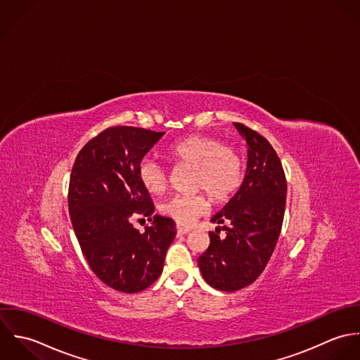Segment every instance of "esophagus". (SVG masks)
I'll use <instances>...</instances> for the list:
<instances>
[{
  "label": "esophagus",
  "mask_w": 360,
  "mask_h": 360,
  "mask_svg": "<svg viewBox=\"0 0 360 360\" xmlns=\"http://www.w3.org/2000/svg\"><path fill=\"white\" fill-rule=\"evenodd\" d=\"M176 231H178V233H179V235H185V233H189V232H191V228H186V226H181V225H178V226H176Z\"/></svg>",
  "instance_id": "34e87169"
}]
</instances>
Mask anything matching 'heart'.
Here are the masks:
<instances>
[{
	"label": "heart",
	"mask_w": 360,
	"mask_h": 360,
	"mask_svg": "<svg viewBox=\"0 0 360 360\" xmlns=\"http://www.w3.org/2000/svg\"><path fill=\"white\" fill-rule=\"evenodd\" d=\"M167 155L176 165L195 167L193 188L206 191L218 203L228 200L242 184V157L235 148L213 136L192 135L181 139L168 147ZM138 174L147 192L160 195L165 191L167 171L154 160H142ZM207 207L209 202L205 195H175L161 205V213L179 225H191Z\"/></svg>",
	"instance_id": "b5f03b06"
}]
</instances>
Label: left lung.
<instances>
[{
    "label": "left lung",
    "mask_w": 360,
    "mask_h": 360,
    "mask_svg": "<svg viewBox=\"0 0 360 360\" xmlns=\"http://www.w3.org/2000/svg\"><path fill=\"white\" fill-rule=\"evenodd\" d=\"M248 144L243 182L232 199L212 217L210 245L198 259L206 283L233 292L250 285L266 269L277 245L287 202V179L280 157L260 134L233 122ZM222 227L226 238L219 240Z\"/></svg>",
    "instance_id": "left-lung-1"
}]
</instances>
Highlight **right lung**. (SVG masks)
I'll return each instance as SVG.
<instances>
[{
    "mask_svg": "<svg viewBox=\"0 0 360 360\" xmlns=\"http://www.w3.org/2000/svg\"><path fill=\"white\" fill-rule=\"evenodd\" d=\"M164 136L134 127L103 131L79 151L71 172L68 207L73 231L93 273L110 288L136 293L161 274L176 229L172 218L154 216L139 164ZM151 222L144 233L135 217Z\"/></svg>",
    "mask_w": 360,
    "mask_h": 360,
    "instance_id": "right-lung-1",
    "label": "right lung"
}]
</instances>
